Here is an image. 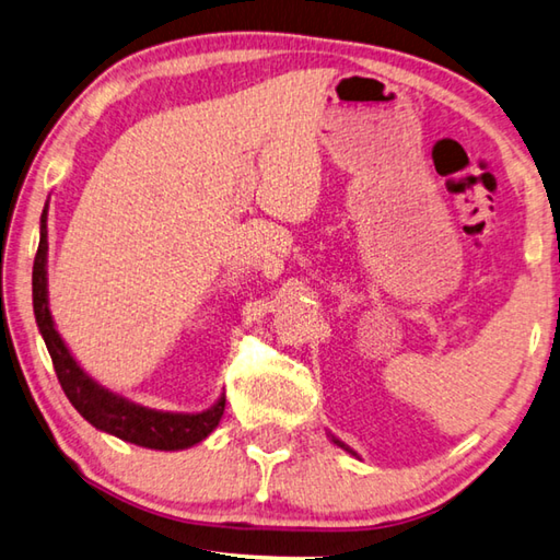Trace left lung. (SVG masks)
<instances>
[{"mask_svg": "<svg viewBox=\"0 0 560 560\" xmlns=\"http://www.w3.org/2000/svg\"><path fill=\"white\" fill-rule=\"evenodd\" d=\"M330 441H332V443H335V445H338V448H342V451H348V453H350V455H354V457H358V453H354V451H352V448H350V445H345V443H342V441H340V439H335V435H330Z\"/></svg>", "mask_w": 560, "mask_h": 560, "instance_id": "obj_1", "label": "left lung"}]
</instances>
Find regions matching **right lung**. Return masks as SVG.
<instances>
[{
  "label": "right lung",
  "mask_w": 560,
  "mask_h": 560,
  "mask_svg": "<svg viewBox=\"0 0 560 560\" xmlns=\"http://www.w3.org/2000/svg\"><path fill=\"white\" fill-rule=\"evenodd\" d=\"M48 202L44 212H40V242L34 259V315L38 323V330L44 335V342L48 348L50 360L58 374V382L63 386L68 401L75 406L78 413L83 416L88 423L95 429L105 431L117 439L141 445V448L151 451H183L190 448L218 429L225 411V394L210 406V409L200 413H174V411H156L149 406H141L125 399L115 392L105 389L97 384L90 374L80 368L73 354L66 348L63 338H60L54 318L48 311Z\"/></svg>",
  "instance_id": "1"
}]
</instances>
